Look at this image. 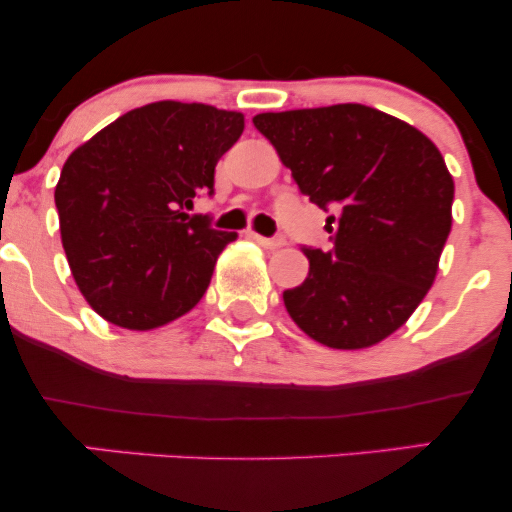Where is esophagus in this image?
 Here are the masks:
<instances>
[{
  "label": "esophagus",
  "instance_id": "obj_1",
  "mask_svg": "<svg viewBox=\"0 0 512 512\" xmlns=\"http://www.w3.org/2000/svg\"><path fill=\"white\" fill-rule=\"evenodd\" d=\"M250 238L255 240V243H260V245H264V248H269V250H276V248H281V245L286 243L284 238H264V236H260V233H250Z\"/></svg>",
  "mask_w": 512,
  "mask_h": 512
}]
</instances>
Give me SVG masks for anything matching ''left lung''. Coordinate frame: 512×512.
Wrapping results in <instances>:
<instances>
[{"label": "left lung", "mask_w": 512, "mask_h": 512, "mask_svg": "<svg viewBox=\"0 0 512 512\" xmlns=\"http://www.w3.org/2000/svg\"><path fill=\"white\" fill-rule=\"evenodd\" d=\"M255 127L327 216L332 248H303L310 272L284 305L332 349H366L424 301L450 236L455 182L419 129L361 103L260 113Z\"/></svg>", "instance_id": "1"}]
</instances>
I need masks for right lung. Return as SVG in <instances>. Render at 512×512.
<instances>
[{
  "mask_svg": "<svg viewBox=\"0 0 512 512\" xmlns=\"http://www.w3.org/2000/svg\"><path fill=\"white\" fill-rule=\"evenodd\" d=\"M245 117L204 103L134 108L64 163L55 187L62 245L74 281L98 315L125 330H154L190 313L221 250L238 233L190 216L214 195V168Z\"/></svg>",
  "mask_w": 512,
  "mask_h": 512,
  "instance_id": "add662e5",
  "label": "right lung"
}]
</instances>
